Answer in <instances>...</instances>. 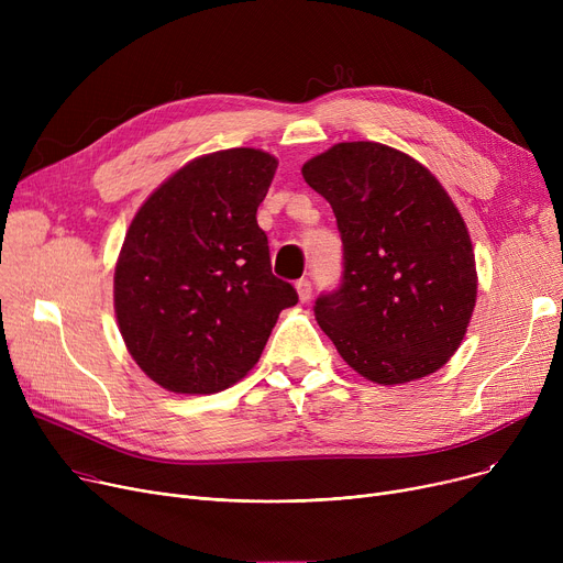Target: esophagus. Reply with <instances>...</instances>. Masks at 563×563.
Here are the masks:
<instances>
[{
    "label": "esophagus",
    "mask_w": 563,
    "mask_h": 563,
    "mask_svg": "<svg viewBox=\"0 0 563 563\" xmlns=\"http://www.w3.org/2000/svg\"><path fill=\"white\" fill-rule=\"evenodd\" d=\"M297 294H299V301H310V297H312V285H310V280L308 278H301V280H297Z\"/></svg>",
    "instance_id": "1"
}]
</instances>
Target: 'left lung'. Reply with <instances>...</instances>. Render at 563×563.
Wrapping results in <instances>:
<instances>
[{
    "mask_svg": "<svg viewBox=\"0 0 563 563\" xmlns=\"http://www.w3.org/2000/svg\"><path fill=\"white\" fill-rule=\"evenodd\" d=\"M303 180L333 207L342 285L314 303L344 363L378 386L418 380L461 346L477 303L467 225L435 175L374 141L308 159Z\"/></svg>",
    "mask_w": 563,
    "mask_h": 563,
    "instance_id": "1",
    "label": "left lung"
}]
</instances>
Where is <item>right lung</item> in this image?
<instances>
[{"label":"right lung","mask_w":563,"mask_h":563,"mask_svg":"<svg viewBox=\"0 0 563 563\" xmlns=\"http://www.w3.org/2000/svg\"><path fill=\"white\" fill-rule=\"evenodd\" d=\"M278 159L230 147L191 159L134 214L113 272V310L134 363L177 395L234 386L260 361L297 289L272 274L257 207Z\"/></svg>","instance_id":"obj_1"}]
</instances>
